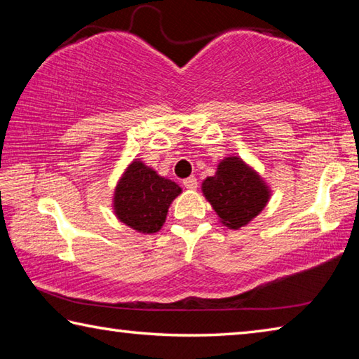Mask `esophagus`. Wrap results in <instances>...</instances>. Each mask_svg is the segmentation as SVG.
Here are the masks:
<instances>
[{"label": "esophagus", "mask_w": 359, "mask_h": 359, "mask_svg": "<svg viewBox=\"0 0 359 359\" xmlns=\"http://www.w3.org/2000/svg\"><path fill=\"white\" fill-rule=\"evenodd\" d=\"M184 185L185 188H188V190H196L198 188V180L194 177H188L184 180Z\"/></svg>", "instance_id": "obj_1"}]
</instances>
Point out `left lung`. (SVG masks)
<instances>
[{
  "mask_svg": "<svg viewBox=\"0 0 359 359\" xmlns=\"http://www.w3.org/2000/svg\"><path fill=\"white\" fill-rule=\"evenodd\" d=\"M201 190L220 223L229 229L247 226L272 194L267 182L238 155L224 156L215 174L203 182Z\"/></svg>",
  "mask_w": 359,
  "mask_h": 359,
  "instance_id": "1",
  "label": "left lung"
}]
</instances>
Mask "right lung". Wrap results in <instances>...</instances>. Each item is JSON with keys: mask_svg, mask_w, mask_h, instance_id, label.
<instances>
[{"mask_svg": "<svg viewBox=\"0 0 359 359\" xmlns=\"http://www.w3.org/2000/svg\"><path fill=\"white\" fill-rule=\"evenodd\" d=\"M180 193L182 188L175 182L136 158L115 185L112 209L126 226L141 234H154L163 228L169 205Z\"/></svg>", "mask_w": 359, "mask_h": 359, "instance_id": "1", "label": "right lung"}]
</instances>
